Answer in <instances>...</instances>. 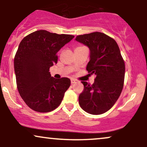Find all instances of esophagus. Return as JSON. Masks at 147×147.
Instances as JSON below:
<instances>
[{"label": "esophagus", "instance_id": "esophagus-1", "mask_svg": "<svg viewBox=\"0 0 147 147\" xmlns=\"http://www.w3.org/2000/svg\"><path fill=\"white\" fill-rule=\"evenodd\" d=\"M77 81L76 80V79H71V83L72 84H75V83H76V82H77Z\"/></svg>", "mask_w": 147, "mask_h": 147}]
</instances>
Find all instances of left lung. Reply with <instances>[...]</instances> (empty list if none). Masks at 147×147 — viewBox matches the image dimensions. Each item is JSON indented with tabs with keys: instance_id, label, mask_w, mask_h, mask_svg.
<instances>
[{
	"instance_id": "left-lung-1",
	"label": "left lung",
	"mask_w": 147,
	"mask_h": 147,
	"mask_svg": "<svg viewBox=\"0 0 147 147\" xmlns=\"http://www.w3.org/2000/svg\"><path fill=\"white\" fill-rule=\"evenodd\" d=\"M75 40L90 49L86 70L95 76L92 85L82 82L84 88L79 105L90 114L104 113L115 104L124 86L125 64L119 46L113 38L99 32L79 35Z\"/></svg>"
}]
</instances>
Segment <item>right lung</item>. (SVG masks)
<instances>
[{
	"instance_id": "add662e5",
	"label": "right lung",
	"mask_w": 147,
	"mask_h": 147,
	"mask_svg": "<svg viewBox=\"0 0 147 147\" xmlns=\"http://www.w3.org/2000/svg\"><path fill=\"white\" fill-rule=\"evenodd\" d=\"M74 37L38 30L20 43L14 61L16 85L22 99L32 110L50 112L61 103L70 79H56L49 69L57 63L59 50Z\"/></svg>"
}]
</instances>
